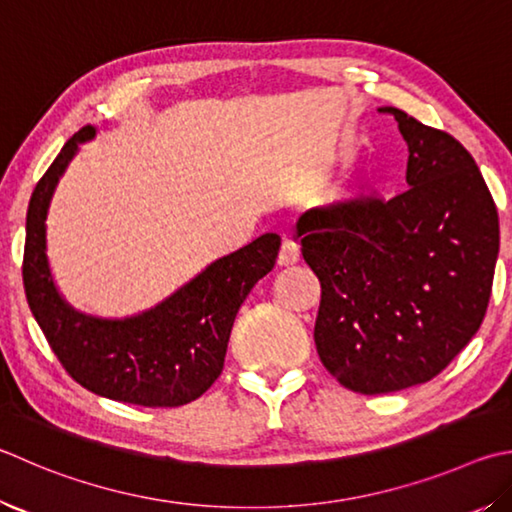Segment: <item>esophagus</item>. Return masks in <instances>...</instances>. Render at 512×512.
<instances>
[{"mask_svg":"<svg viewBox=\"0 0 512 512\" xmlns=\"http://www.w3.org/2000/svg\"><path fill=\"white\" fill-rule=\"evenodd\" d=\"M297 262H300V248H297L295 241L284 239L282 241V248H280V255H277V264H280V266H293Z\"/></svg>","mask_w":512,"mask_h":512,"instance_id":"esophagus-1","label":"esophagus"}]
</instances>
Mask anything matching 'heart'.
<instances>
[{
	"label": "heart",
	"instance_id": "1",
	"mask_svg": "<svg viewBox=\"0 0 512 512\" xmlns=\"http://www.w3.org/2000/svg\"><path fill=\"white\" fill-rule=\"evenodd\" d=\"M358 185H338L336 190L331 192L329 201L333 203V206H349V203H353L358 199Z\"/></svg>",
	"mask_w": 512,
	"mask_h": 512
}]
</instances>
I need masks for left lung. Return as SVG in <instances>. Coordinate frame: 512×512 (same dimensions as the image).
Wrapping results in <instances>:
<instances>
[{
    "label": "left lung",
    "mask_w": 512,
    "mask_h": 512,
    "mask_svg": "<svg viewBox=\"0 0 512 512\" xmlns=\"http://www.w3.org/2000/svg\"><path fill=\"white\" fill-rule=\"evenodd\" d=\"M410 190L297 219L322 300L315 347L340 385L401 392L432 380L479 331L499 253L488 185L457 138L396 107Z\"/></svg>",
    "instance_id": "obj_1"
}]
</instances>
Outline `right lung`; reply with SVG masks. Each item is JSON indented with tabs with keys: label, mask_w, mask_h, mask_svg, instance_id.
<instances>
[{
	"label": "right lung",
	"mask_w": 512,
	"mask_h": 512,
	"mask_svg": "<svg viewBox=\"0 0 512 512\" xmlns=\"http://www.w3.org/2000/svg\"><path fill=\"white\" fill-rule=\"evenodd\" d=\"M96 136L82 127L64 143L35 185L26 212L24 288L46 340L69 376L89 392L143 407H179L219 378L239 306L275 266L280 235H266L217 259L152 309L98 318L64 300L46 257V217L55 188L80 145Z\"/></svg>",
	"instance_id": "obj_1"
}]
</instances>
